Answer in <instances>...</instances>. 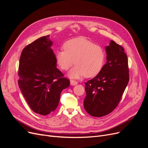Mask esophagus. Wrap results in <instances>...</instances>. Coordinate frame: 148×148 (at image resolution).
I'll list each match as a JSON object with an SVG mask.
<instances>
[{
    "mask_svg": "<svg viewBox=\"0 0 148 148\" xmlns=\"http://www.w3.org/2000/svg\"><path fill=\"white\" fill-rule=\"evenodd\" d=\"M77 82L76 81H74V80H71L70 81V84L71 85V86H75V85L77 84Z\"/></svg>",
    "mask_w": 148,
    "mask_h": 148,
    "instance_id": "esophagus-1",
    "label": "esophagus"
}]
</instances>
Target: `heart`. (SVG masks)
<instances>
[{
  "label": "heart",
  "mask_w": 148,
  "mask_h": 148,
  "mask_svg": "<svg viewBox=\"0 0 148 148\" xmlns=\"http://www.w3.org/2000/svg\"><path fill=\"white\" fill-rule=\"evenodd\" d=\"M64 49L56 52V62L60 68L65 71L74 63L76 64L69 73V77L71 78H79L83 76L94 77L100 73L104 66V49L86 38L79 37L69 40L64 43Z\"/></svg>",
  "instance_id": "b5f03b06"
}]
</instances>
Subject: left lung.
<instances>
[{
    "mask_svg": "<svg viewBox=\"0 0 148 148\" xmlns=\"http://www.w3.org/2000/svg\"><path fill=\"white\" fill-rule=\"evenodd\" d=\"M107 62L100 73L85 84L84 108L93 117H101L117 106L129 82L127 54L111 40L105 47Z\"/></svg>",
    "mask_w": 148,
    "mask_h": 148,
    "instance_id": "left-lung-1",
    "label": "left lung"
}]
</instances>
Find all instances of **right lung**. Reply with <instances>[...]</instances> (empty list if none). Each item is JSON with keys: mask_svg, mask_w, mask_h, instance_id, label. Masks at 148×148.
Listing matches in <instances>:
<instances>
[{"mask_svg": "<svg viewBox=\"0 0 148 148\" xmlns=\"http://www.w3.org/2000/svg\"><path fill=\"white\" fill-rule=\"evenodd\" d=\"M52 44L49 35L40 38L23 49L20 59L19 88L30 108L42 115L56 109L62 90L70 86L57 68Z\"/></svg>", "mask_w": 148, "mask_h": 148, "instance_id": "add662e5", "label": "right lung"}]
</instances>
